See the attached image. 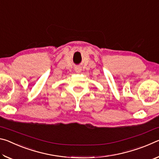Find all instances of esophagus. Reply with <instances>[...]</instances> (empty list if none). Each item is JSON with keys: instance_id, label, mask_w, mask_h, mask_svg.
Listing matches in <instances>:
<instances>
[{"instance_id": "esophagus-1", "label": "esophagus", "mask_w": 159, "mask_h": 159, "mask_svg": "<svg viewBox=\"0 0 159 159\" xmlns=\"http://www.w3.org/2000/svg\"><path fill=\"white\" fill-rule=\"evenodd\" d=\"M76 71H77V72H80V69H77V70H76Z\"/></svg>"}]
</instances>
